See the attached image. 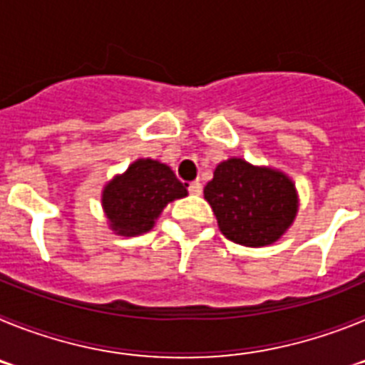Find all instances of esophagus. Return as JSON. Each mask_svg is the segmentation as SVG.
<instances>
[{
	"label": "esophagus",
	"mask_w": 365,
	"mask_h": 365,
	"mask_svg": "<svg viewBox=\"0 0 365 365\" xmlns=\"http://www.w3.org/2000/svg\"><path fill=\"white\" fill-rule=\"evenodd\" d=\"M188 192L192 193V195H201L202 185L199 182V180H193V182H190V185H188Z\"/></svg>",
	"instance_id": "esophagus-1"
}]
</instances>
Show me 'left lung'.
I'll return each mask as SVG.
<instances>
[{
	"mask_svg": "<svg viewBox=\"0 0 365 365\" xmlns=\"http://www.w3.org/2000/svg\"><path fill=\"white\" fill-rule=\"evenodd\" d=\"M219 230L245 247H265L279 240L298 212L292 180L270 168L241 159L219 164L205 186Z\"/></svg>",
	"mask_w": 365,
	"mask_h": 365,
	"instance_id": "obj_1",
	"label": "left lung"
}]
</instances>
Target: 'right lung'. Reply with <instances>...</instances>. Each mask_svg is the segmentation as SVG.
<instances>
[{"mask_svg": "<svg viewBox=\"0 0 365 365\" xmlns=\"http://www.w3.org/2000/svg\"><path fill=\"white\" fill-rule=\"evenodd\" d=\"M186 193V185L166 164L140 159L106 186L102 205L113 230L137 235L153 227L168 202L185 197Z\"/></svg>", "mask_w": 365, "mask_h": 365, "instance_id": "1", "label": "right lung"}]
</instances>
